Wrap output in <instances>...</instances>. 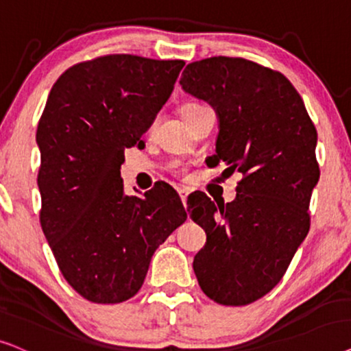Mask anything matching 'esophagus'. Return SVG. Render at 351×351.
<instances>
[{
  "label": "esophagus",
  "mask_w": 351,
  "mask_h": 351,
  "mask_svg": "<svg viewBox=\"0 0 351 351\" xmlns=\"http://www.w3.org/2000/svg\"><path fill=\"white\" fill-rule=\"evenodd\" d=\"M188 195H189V191L188 189H180V197H181V202L186 207V204H188Z\"/></svg>",
  "instance_id": "1"
}]
</instances>
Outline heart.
<instances>
[{
  "instance_id": "1",
  "label": "heart",
  "mask_w": 351,
  "mask_h": 351,
  "mask_svg": "<svg viewBox=\"0 0 351 351\" xmlns=\"http://www.w3.org/2000/svg\"><path fill=\"white\" fill-rule=\"evenodd\" d=\"M204 107H207V106L197 104V102H188V104H184L183 107H181V115H183V119H188L189 115L195 114V112L204 109Z\"/></svg>"
}]
</instances>
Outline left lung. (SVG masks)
<instances>
[{"mask_svg":"<svg viewBox=\"0 0 351 351\" xmlns=\"http://www.w3.org/2000/svg\"><path fill=\"white\" fill-rule=\"evenodd\" d=\"M180 83L217 109L210 165L224 162L228 176L242 175L232 202L217 207L199 194L193 204L191 218L207 234L194 273L213 302L249 305L281 281L310 231L308 207L319 180L315 123L286 75L254 60H197Z\"/></svg>","mask_w":351,"mask_h":351,"instance_id":"8db88e82","label":"left lung"}]
</instances>
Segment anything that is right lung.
<instances>
[{
	"instance_id": "obj_1",
	"label": "right lung",
	"mask_w": 351,
	"mask_h": 351,
	"mask_svg": "<svg viewBox=\"0 0 351 351\" xmlns=\"http://www.w3.org/2000/svg\"><path fill=\"white\" fill-rule=\"evenodd\" d=\"M184 60L107 54L58 78L36 130L40 223L65 281L93 303L136 295L154 252L188 218L168 184L123 194L125 149L141 146Z\"/></svg>"
}]
</instances>
